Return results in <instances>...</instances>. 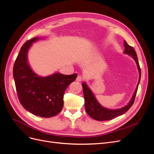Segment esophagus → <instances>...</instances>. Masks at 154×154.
I'll use <instances>...</instances> for the list:
<instances>
[{"instance_id": "obj_1", "label": "esophagus", "mask_w": 154, "mask_h": 154, "mask_svg": "<svg viewBox=\"0 0 154 154\" xmlns=\"http://www.w3.org/2000/svg\"><path fill=\"white\" fill-rule=\"evenodd\" d=\"M83 80V77L81 75H78L76 78V81L77 82H81Z\"/></svg>"}]
</instances>
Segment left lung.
Masks as SVG:
<instances>
[{"label":"left lung","mask_w":154,"mask_h":154,"mask_svg":"<svg viewBox=\"0 0 154 154\" xmlns=\"http://www.w3.org/2000/svg\"><path fill=\"white\" fill-rule=\"evenodd\" d=\"M124 47H125L124 53L132 56V57L134 59L135 61H136L137 66V68L139 69V82H138L136 91H135L132 99L130 101V103L127 106H125L123 107V108L119 109L110 110V109L104 108V107L102 106L96 100L94 94H92L91 91L87 86L86 83H82L83 96H84V98H85V110L87 112V113L92 118H93L95 120L106 121V120L112 119L116 117H118L119 116L125 114L126 112H127L130 109V107L132 106V105L134 103L135 97H136V96L137 94L138 85H139V82H140V80H141V69L139 64L136 51L134 50V48L132 47V46L129 45L125 40H124Z\"/></svg>","instance_id":"left-lung-1"}]
</instances>
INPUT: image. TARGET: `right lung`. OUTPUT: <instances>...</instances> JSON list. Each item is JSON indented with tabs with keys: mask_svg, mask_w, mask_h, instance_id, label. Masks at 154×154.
<instances>
[{
	"mask_svg": "<svg viewBox=\"0 0 154 154\" xmlns=\"http://www.w3.org/2000/svg\"><path fill=\"white\" fill-rule=\"evenodd\" d=\"M37 37L27 40L22 46L13 66L17 96L24 108L36 116L51 118L57 115L63 106V95L77 74L65 75L55 73L47 77H38L27 63V51Z\"/></svg>",
	"mask_w": 154,
	"mask_h": 154,
	"instance_id": "right-lung-1",
	"label": "right lung"
}]
</instances>
